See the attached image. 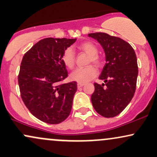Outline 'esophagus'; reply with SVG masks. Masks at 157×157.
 <instances>
[{
    "label": "esophagus",
    "instance_id": "1",
    "mask_svg": "<svg viewBox=\"0 0 157 157\" xmlns=\"http://www.w3.org/2000/svg\"><path fill=\"white\" fill-rule=\"evenodd\" d=\"M84 85V84H83V83H78V84H77V86H78V88L82 87Z\"/></svg>",
    "mask_w": 157,
    "mask_h": 157
}]
</instances>
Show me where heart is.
Returning a JSON list of instances; mask_svg holds the SVG:
<instances>
[{"label":"heart","instance_id":"1","mask_svg":"<svg viewBox=\"0 0 157 157\" xmlns=\"http://www.w3.org/2000/svg\"><path fill=\"white\" fill-rule=\"evenodd\" d=\"M79 48L90 56L89 63H93L97 66L102 64V59L98 54V48L92 42H84L79 45ZM62 60L66 67L72 69L75 64V53L71 48H67L63 52ZM97 74V70L93 65L84 68H76L70 75L72 81L78 83H85L93 78Z\"/></svg>","mask_w":157,"mask_h":157}]
</instances>
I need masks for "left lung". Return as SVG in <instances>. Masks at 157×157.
<instances>
[{"label":"left lung","instance_id":"obj_1","mask_svg":"<svg viewBox=\"0 0 157 157\" xmlns=\"http://www.w3.org/2000/svg\"><path fill=\"white\" fill-rule=\"evenodd\" d=\"M104 49L106 64L99 79L105 84H94L92 104L99 115L113 117L128 106L136 90L138 75L137 60L133 48L122 39L106 33L88 34Z\"/></svg>","mask_w":157,"mask_h":157}]
</instances>
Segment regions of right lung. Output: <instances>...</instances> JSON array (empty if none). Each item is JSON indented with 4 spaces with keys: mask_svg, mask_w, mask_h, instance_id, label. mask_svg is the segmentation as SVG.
Listing matches in <instances>:
<instances>
[{
    "mask_svg": "<svg viewBox=\"0 0 157 157\" xmlns=\"http://www.w3.org/2000/svg\"><path fill=\"white\" fill-rule=\"evenodd\" d=\"M76 39L45 38L24 54L18 75L20 95L34 117L58 124L69 116L77 84H60L67 77L62 56Z\"/></svg>",
    "mask_w": 157,
    "mask_h": 157,
    "instance_id": "right-lung-1",
    "label": "right lung"
}]
</instances>
